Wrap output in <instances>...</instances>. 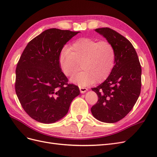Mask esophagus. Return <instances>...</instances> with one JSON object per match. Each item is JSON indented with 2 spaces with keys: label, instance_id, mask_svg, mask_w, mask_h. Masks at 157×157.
I'll return each instance as SVG.
<instances>
[{
  "label": "esophagus",
  "instance_id": "obj_1",
  "mask_svg": "<svg viewBox=\"0 0 157 157\" xmlns=\"http://www.w3.org/2000/svg\"><path fill=\"white\" fill-rule=\"evenodd\" d=\"M79 89H80V92H81L82 94L85 93L88 90V89L86 88H84V87H79Z\"/></svg>",
  "mask_w": 157,
  "mask_h": 157
}]
</instances>
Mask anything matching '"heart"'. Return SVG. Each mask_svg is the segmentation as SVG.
Segmentation results:
<instances>
[{
	"label": "heart",
	"instance_id": "obj_1",
	"mask_svg": "<svg viewBox=\"0 0 157 157\" xmlns=\"http://www.w3.org/2000/svg\"><path fill=\"white\" fill-rule=\"evenodd\" d=\"M116 51L110 42L98 41L90 38H81L75 41L70 48L64 47L59 52V65L63 75L73 76L71 81L85 86L106 80L115 67Z\"/></svg>",
	"mask_w": 157,
	"mask_h": 157
}]
</instances>
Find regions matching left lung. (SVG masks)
I'll use <instances>...</instances> for the list:
<instances>
[{"label": "left lung", "mask_w": 157, "mask_h": 157, "mask_svg": "<svg viewBox=\"0 0 157 157\" xmlns=\"http://www.w3.org/2000/svg\"><path fill=\"white\" fill-rule=\"evenodd\" d=\"M115 47V65L107 78L92 90L98 96L91 108L99 121L114 123L122 119L134 106L141 92V67L136 51L124 36L109 27L95 29Z\"/></svg>", "instance_id": "left-lung-1"}]
</instances>
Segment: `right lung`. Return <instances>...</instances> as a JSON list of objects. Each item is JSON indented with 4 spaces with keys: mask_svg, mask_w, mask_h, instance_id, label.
Returning <instances> with one entry per match:
<instances>
[{
    "mask_svg": "<svg viewBox=\"0 0 157 157\" xmlns=\"http://www.w3.org/2000/svg\"><path fill=\"white\" fill-rule=\"evenodd\" d=\"M79 33L47 29L27 44L16 69L15 89L24 111L42 123H54L68 113L80 94L77 86L68 84L58 57L64 45Z\"/></svg>",
    "mask_w": 157,
    "mask_h": 157,
    "instance_id": "add662e5",
    "label": "right lung"
}]
</instances>
